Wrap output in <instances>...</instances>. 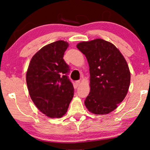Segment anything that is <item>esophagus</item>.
Segmentation results:
<instances>
[{
	"instance_id": "1",
	"label": "esophagus",
	"mask_w": 150,
	"mask_h": 150,
	"mask_svg": "<svg viewBox=\"0 0 150 150\" xmlns=\"http://www.w3.org/2000/svg\"><path fill=\"white\" fill-rule=\"evenodd\" d=\"M81 81H76V85L77 86H79L81 84Z\"/></svg>"
}]
</instances>
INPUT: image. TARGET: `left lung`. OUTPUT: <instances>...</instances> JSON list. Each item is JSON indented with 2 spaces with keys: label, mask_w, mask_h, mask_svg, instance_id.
<instances>
[{
  "label": "left lung",
  "mask_w": 150,
  "mask_h": 150,
  "mask_svg": "<svg viewBox=\"0 0 150 150\" xmlns=\"http://www.w3.org/2000/svg\"><path fill=\"white\" fill-rule=\"evenodd\" d=\"M76 47L89 65L91 91L85 100L86 108L95 114L110 113L129 88L131 73L126 59L114 44L101 38L81 42Z\"/></svg>",
  "instance_id": "1"
}]
</instances>
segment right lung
Wrapping results in <instances>:
<instances>
[{"mask_svg":"<svg viewBox=\"0 0 150 150\" xmlns=\"http://www.w3.org/2000/svg\"><path fill=\"white\" fill-rule=\"evenodd\" d=\"M69 43L57 40L42 47L31 58L26 80L31 100L42 113L60 118L67 112L74 96V86L63 59Z\"/></svg>","mask_w":150,"mask_h":150,"instance_id":"obj_1","label":"right lung"}]
</instances>
